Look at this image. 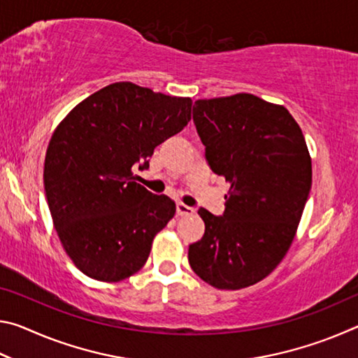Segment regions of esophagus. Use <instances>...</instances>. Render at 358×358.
Listing matches in <instances>:
<instances>
[{"label": "esophagus", "instance_id": "1", "mask_svg": "<svg viewBox=\"0 0 358 358\" xmlns=\"http://www.w3.org/2000/svg\"><path fill=\"white\" fill-rule=\"evenodd\" d=\"M194 211H196V210H194L192 207H187V205L181 203V202L177 203V215L178 216H189V215L194 213Z\"/></svg>", "mask_w": 358, "mask_h": 358}]
</instances>
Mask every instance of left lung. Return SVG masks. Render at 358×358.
<instances>
[{
	"label": "left lung",
	"mask_w": 358,
	"mask_h": 358,
	"mask_svg": "<svg viewBox=\"0 0 358 358\" xmlns=\"http://www.w3.org/2000/svg\"><path fill=\"white\" fill-rule=\"evenodd\" d=\"M192 118L211 171L230 187L222 216L199 210L205 234L189 245V265L216 289L250 287L292 245L311 189L310 151L286 107L250 93L199 99Z\"/></svg>",
	"instance_id": "obj_1"
}]
</instances>
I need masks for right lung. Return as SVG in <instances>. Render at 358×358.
<instances>
[{
    "instance_id": "obj_1",
    "label": "right lung",
    "mask_w": 358,
    "mask_h": 358,
    "mask_svg": "<svg viewBox=\"0 0 358 358\" xmlns=\"http://www.w3.org/2000/svg\"><path fill=\"white\" fill-rule=\"evenodd\" d=\"M191 98L132 82L88 96L53 131L44 162V187L53 226L78 270L118 282L147 262L175 203L136 183L155 148L191 120Z\"/></svg>"
}]
</instances>
